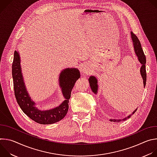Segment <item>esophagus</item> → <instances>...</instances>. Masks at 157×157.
Here are the masks:
<instances>
[{
	"label": "esophagus",
	"instance_id": "1",
	"mask_svg": "<svg viewBox=\"0 0 157 157\" xmlns=\"http://www.w3.org/2000/svg\"><path fill=\"white\" fill-rule=\"evenodd\" d=\"M90 72V69H89V67H87V66H84L82 67V73L84 75H87Z\"/></svg>",
	"mask_w": 157,
	"mask_h": 157
}]
</instances>
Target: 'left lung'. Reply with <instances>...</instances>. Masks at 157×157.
<instances>
[{
	"mask_svg": "<svg viewBox=\"0 0 157 157\" xmlns=\"http://www.w3.org/2000/svg\"><path fill=\"white\" fill-rule=\"evenodd\" d=\"M130 36L131 40L132 41L133 47L134 48V52H135L136 56L137 57V59L140 63L141 64V67L140 70V73L141 75V77L143 80V86L145 88V84H146V81H147V73H146V68H145V64H146V57L145 56V54L144 53L143 49L142 48L140 42L137 38V36L134 34L132 31L130 32ZM89 86H90L92 91L94 94H97L98 90V79L96 78L94 76H91L89 78ZM137 110V109L134 110L133 113L128 116L127 117L122 119H110L109 121L110 122H120L121 121H124L126 119L130 118L132 115H133L134 113H136Z\"/></svg>",
	"mask_w": 157,
	"mask_h": 157,
	"instance_id": "obj_1",
	"label": "left lung"
}]
</instances>
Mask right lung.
<instances>
[{
	"mask_svg": "<svg viewBox=\"0 0 157 157\" xmlns=\"http://www.w3.org/2000/svg\"><path fill=\"white\" fill-rule=\"evenodd\" d=\"M12 78L15 96L24 113L32 120L40 124H52L63 119L68 113L69 99L76 81L80 78L79 70L68 68L63 70L59 76V85L65 100L58 107L41 110L35 106L25 87L21 73L20 57L18 51L14 52L12 63Z\"/></svg>",
	"mask_w": 157,
	"mask_h": 157,
	"instance_id": "right-lung-1",
	"label": "right lung"
}]
</instances>
